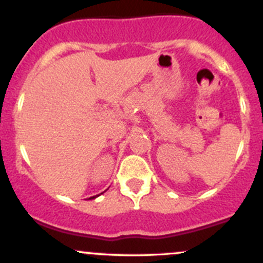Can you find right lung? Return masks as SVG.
<instances>
[{
    "instance_id": "add662e5",
    "label": "right lung",
    "mask_w": 263,
    "mask_h": 263,
    "mask_svg": "<svg viewBox=\"0 0 263 263\" xmlns=\"http://www.w3.org/2000/svg\"><path fill=\"white\" fill-rule=\"evenodd\" d=\"M102 193H104V192H102ZM98 196H99V195H97V196H92V197H90V198H89V200H94V198H97V197H98Z\"/></svg>"
}]
</instances>
